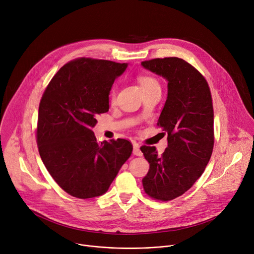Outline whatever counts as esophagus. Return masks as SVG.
Listing matches in <instances>:
<instances>
[{"label": "esophagus", "instance_id": "34e87169", "mask_svg": "<svg viewBox=\"0 0 254 254\" xmlns=\"http://www.w3.org/2000/svg\"><path fill=\"white\" fill-rule=\"evenodd\" d=\"M133 153H134L135 155H137V157H141L142 152H141V150H140L139 144L134 143V145H133Z\"/></svg>", "mask_w": 254, "mask_h": 254}]
</instances>
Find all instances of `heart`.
Segmentation results:
<instances>
[{"label": "heart", "instance_id": "1", "mask_svg": "<svg viewBox=\"0 0 254 254\" xmlns=\"http://www.w3.org/2000/svg\"><path fill=\"white\" fill-rule=\"evenodd\" d=\"M138 82L142 88V90H147V89H151V88H158L160 87L159 82L154 79V78L150 77V76H140L138 77ZM111 100L114 101L115 96H116V91H115V87L112 88L111 90Z\"/></svg>", "mask_w": 254, "mask_h": 254}]
</instances>
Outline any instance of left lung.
<instances>
[{
  "mask_svg": "<svg viewBox=\"0 0 254 254\" xmlns=\"http://www.w3.org/2000/svg\"><path fill=\"white\" fill-rule=\"evenodd\" d=\"M168 81V96L158 126L168 133V147H140L149 170L142 179L151 198L169 201L185 193L201 176L213 148V109L205 78L176 57L141 62ZM165 134V133H164Z\"/></svg>",
  "mask_w": 254,
  "mask_h": 254,
  "instance_id": "obj_1",
  "label": "left lung"
}]
</instances>
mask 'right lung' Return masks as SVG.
Masks as SVG:
<instances>
[{"instance_id": "obj_1", "label": "right lung", "mask_w": 254, "mask_h": 254, "mask_svg": "<svg viewBox=\"0 0 254 254\" xmlns=\"http://www.w3.org/2000/svg\"><path fill=\"white\" fill-rule=\"evenodd\" d=\"M127 63L79 58L52 78L38 109L36 141L53 179L74 197L105 194L133 146L122 138L96 141V116L109 111V94Z\"/></svg>"}]
</instances>
